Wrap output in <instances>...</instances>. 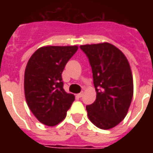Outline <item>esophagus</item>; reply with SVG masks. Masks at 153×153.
I'll return each mask as SVG.
<instances>
[{
    "mask_svg": "<svg viewBox=\"0 0 153 153\" xmlns=\"http://www.w3.org/2000/svg\"><path fill=\"white\" fill-rule=\"evenodd\" d=\"M83 93H79V94H77V97H79V98H80V97H83Z\"/></svg>",
    "mask_w": 153,
    "mask_h": 153,
    "instance_id": "1",
    "label": "esophagus"
}]
</instances>
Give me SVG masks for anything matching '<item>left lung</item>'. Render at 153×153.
<instances>
[{
	"label": "left lung",
	"mask_w": 153,
	"mask_h": 153,
	"mask_svg": "<svg viewBox=\"0 0 153 153\" xmlns=\"http://www.w3.org/2000/svg\"><path fill=\"white\" fill-rule=\"evenodd\" d=\"M92 68L97 92L95 102L86 106L90 121L102 129L121 122L131 104L134 85L128 60L108 42L80 46Z\"/></svg>",
	"instance_id": "1"
}]
</instances>
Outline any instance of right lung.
I'll list each match as a JSON object with an SVG mask.
<instances>
[{"instance_id":"obj_1","label":"right lung","mask_w":153,"mask_h":153,"mask_svg":"<svg viewBox=\"0 0 153 153\" xmlns=\"http://www.w3.org/2000/svg\"><path fill=\"white\" fill-rule=\"evenodd\" d=\"M78 50L77 46L41 47L28 60L25 72V94L38 120L54 126L63 120L74 101L63 88L61 74Z\"/></svg>"}]
</instances>
